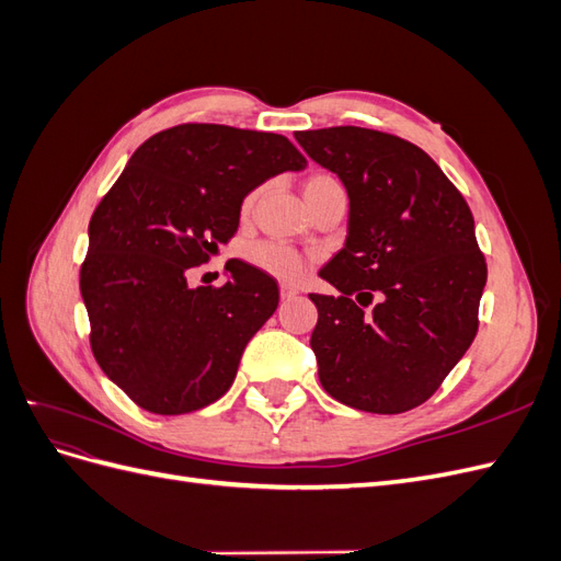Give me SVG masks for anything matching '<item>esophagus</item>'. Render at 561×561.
<instances>
[{
  "label": "esophagus",
  "instance_id": "obj_1",
  "mask_svg": "<svg viewBox=\"0 0 561 561\" xmlns=\"http://www.w3.org/2000/svg\"><path fill=\"white\" fill-rule=\"evenodd\" d=\"M295 295H299V285H295V283H280V297L283 299H290Z\"/></svg>",
  "mask_w": 561,
  "mask_h": 561
}]
</instances>
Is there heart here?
I'll list each match as a JSON object with an SVG mask.
<instances>
[{
    "label": "heart",
    "instance_id": "heart-1",
    "mask_svg": "<svg viewBox=\"0 0 561 561\" xmlns=\"http://www.w3.org/2000/svg\"><path fill=\"white\" fill-rule=\"evenodd\" d=\"M342 186L334 175L330 173H313L304 182V198H313L328 190H336ZM262 196V190H254L243 198L241 213L250 215L257 206V201ZM248 262L252 266H257L260 271H266V274L276 276V278H297L304 268V260L297 250H293L290 245H285L280 241H260L248 248Z\"/></svg>",
    "mask_w": 561,
    "mask_h": 561
}]
</instances>
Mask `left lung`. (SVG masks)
<instances>
[{"mask_svg": "<svg viewBox=\"0 0 561 561\" xmlns=\"http://www.w3.org/2000/svg\"><path fill=\"white\" fill-rule=\"evenodd\" d=\"M295 138L348 194L346 243L318 274L339 295H309L320 383L360 412L414 410L478 334L486 262L472 213L426 151L398 135L334 126Z\"/></svg>", "mask_w": 561, "mask_h": 561, "instance_id": "1", "label": "left lung"}]
</instances>
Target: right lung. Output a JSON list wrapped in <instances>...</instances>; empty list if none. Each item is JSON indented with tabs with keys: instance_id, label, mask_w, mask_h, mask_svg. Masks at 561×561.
I'll list each match as a JSON object with an SVG mask.
<instances>
[{
	"instance_id": "1",
	"label": "right lung",
	"mask_w": 561,
	"mask_h": 561,
	"mask_svg": "<svg viewBox=\"0 0 561 561\" xmlns=\"http://www.w3.org/2000/svg\"><path fill=\"white\" fill-rule=\"evenodd\" d=\"M304 168L283 135L182 124L135 149L100 201L79 278L91 348L142 410L196 412L231 388L278 285L241 260L227 262L222 287H192L186 274L229 243L254 186Z\"/></svg>"
}]
</instances>
